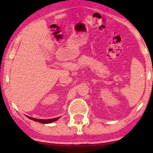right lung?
<instances>
[{
    "label": "right lung",
    "mask_w": 153,
    "mask_h": 153,
    "mask_svg": "<svg viewBox=\"0 0 153 153\" xmlns=\"http://www.w3.org/2000/svg\"><path fill=\"white\" fill-rule=\"evenodd\" d=\"M27 117L29 119H30V120H32L33 121H38V122H40L42 123H50L53 122V121H56L59 118V117H57V118H55V119H51V120H38V119H35V118H32L31 117H28V116H27Z\"/></svg>",
    "instance_id": "add662e5"
}]
</instances>
